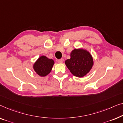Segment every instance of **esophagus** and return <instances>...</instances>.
Returning <instances> with one entry per match:
<instances>
[{
  "instance_id": "esophagus-1",
  "label": "esophagus",
  "mask_w": 123,
  "mask_h": 123,
  "mask_svg": "<svg viewBox=\"0 0 123 123\" xmlns=\"http://www.w3.org/2000/svg\"><path fill=\"white\" fill-rule=\"evenodd\" d=\"M63 61H64V60H63V58H61V59H60V60H58V63H61L63 62Z\"/></svg>"
}]
</instances>
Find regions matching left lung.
Segmentation results:
<instances>
[{"instance_id": "8db88e82", "label": "left lung", "mask_w": 123, "mask_h": 123, "mask_svg": "<svg viewBox=\"0 0 123 123\" xmlns=\"http://www.w3.org/2000/svg\"><path fill=\"white\" fill-rule=\"evenodd\" d=\"M70 56V59L67 60L65 64L74 76L83 77L90 71L94 62L89 52L82 49H75Z\"/></svg>"}]
</instances>
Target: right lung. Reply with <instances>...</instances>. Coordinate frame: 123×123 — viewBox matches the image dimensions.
Segmentation results:
<instances>
[{
	"instance_id": "1",
	"label": "right lung",
	"mask_w": 123,
	"mask_h": 123,
	"mask_svg": "<svg viewBox=\"0 0 123 123\" xmlns=\"http://www.w3.org/2000/svg\"><path fill=\"white\" fill-rule=\"evenodd\" d=\"M54 61L47 57L42 56L39 57L34 64L33 68L36 73L40 76H46L51 72Z\"/></svg>"
}]
</instances>
